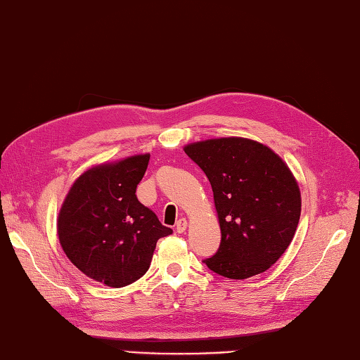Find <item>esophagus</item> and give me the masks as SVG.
Instances as JSON below:
<instances>
[{
  "mask_svg": "<svg viewBox=\"0 0 360 360\" xmlns=\"http://www.w3.org/2000/svg\"><path fill=\"white\" fill-rule=\"evenodd\" d=\"M186 226H188L186 219H180L177 221V225H175V231H177L179 234H181V233H185V231H186Z\"/></svg>",
  "mask_w": 360,
  "mask_h": 360,
  "instance_id": "obj_1",
  "label": "esophagus"
}]
</instances>
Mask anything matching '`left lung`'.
Wrapping results in <instances>:
<instances>
[{
  "label": "left lung",
  "mask_w": 360,
  "mask_h": 360,
  "mask_svg": "<svg viewBox=\"0 0 360 360\" xmlns=\"http://www.w3.org/2000/svg\"><path fill=\"white\" fill-rule=\"evenodd\" d=\"M211 183L221 242L203 262L228 278L266 271L290 246L300 219V191L282 158L246 139H215L185 148Z\"/></svg>",
  "instance_id": "obj_1"
}]
</instances>
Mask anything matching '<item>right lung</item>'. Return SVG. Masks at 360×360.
<instances>
[{
  "instance_id": "obj_1",
  "label": "right lung",
  "mask_w": 360,
  "mask_h": 360,
  "mask_svg": "<svg viewBox=\"0 0 360 360\" xmlns=\"http://www.w3.org/2000/svg\"><path fill=\"white\" fill-rule=\"evenodd\" d=\"M149 155L92 167L70 188L58 215L69 260L94 281L122 288L149 269L158 238L172 234L137 198Z\"/></svg>"
}]
</instances>
